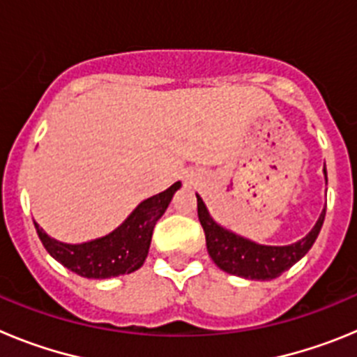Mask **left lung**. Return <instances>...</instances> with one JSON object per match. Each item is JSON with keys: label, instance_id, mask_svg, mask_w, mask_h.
<instances>
[{"label": "left lung", "instance_id": "8db88e82", "mask_svg": "<svg viewBox=\"0 0 357 357\" xmlns=\"http://www.w3.org/2000/svg\"><path fill=\"white\" fill-rule=\"evenodd\" d=\"M324 176L327 182L326 168H324ZM197 202L198 220L206 232L207 252L211 259L223 272L252 280H272L282 275L296 261H301L317 241L324 220H326V209H324L318 222L309 230L305 238L291 245H284V247H272V245H259V243L234 234L232 230L214 222L200 195H197Z\"/></svg>", "mask_w": 357, "mask_h": 357}]
</instances>
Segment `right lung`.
Segmentation results:
<instances>
[{
	"instance_id": "obj_1",
	"label": "right lung",
	"mask_w": 357,
	"mask_h": 357,
	"mask_svg": "<svg viewBox=\"0 0 357 357\" xmlns=\"http://www.w3.org/2000/svg\"><path fill=\"white\" fill-rule=\"evenodd\" d=\"M181 182L166 191L146 198L135 207L125 222L102 238L85 243H62L48 236L36 223V230L53 259L71 272L87 279H110L139 270L150 250L151 234L157 220L168 209Z\"/></svg>"
}]
</instances>
